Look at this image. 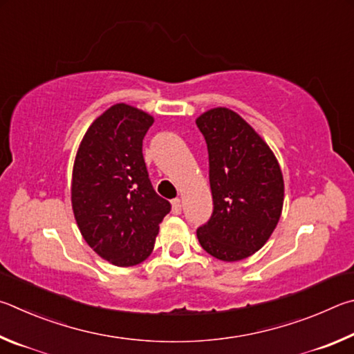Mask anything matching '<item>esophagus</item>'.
<instances>
[{
	"mask_svg": "<svg viewBox=\"0 0 354 354\" xmlns=\"http://www.w3.org/2000/svg\"><path fill=\"white\" fill-rule=\"evenodd\" d=\"M172 212H174V214H180L182 213V201L180 199H174L172 201Z\"/></svg>",
	"mask_w": 354,
	"mask_h": 354,
	"instance_id": "obj_1",
	"label": "esophagus"
}]
</instances>
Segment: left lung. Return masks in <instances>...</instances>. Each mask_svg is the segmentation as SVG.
I'll return each instance as SVG.
<instances>
[{"instance_id":"1","label":"left lung","mask_w":354,"mask_h":354,"mask_svg":"<svg viewBox=\"0 0 354 354\" xmlns=\"http://www.w3.org/2000/svg\"><path fill=\"white\" fill-rule=\"evenodd\" d=\"M196 124L207 141L213 196L212 218L197 228V239L212 257L239 261L261 249L280 221V165L261 136L233 110H208Z\"/></svg>"}]
</instances>
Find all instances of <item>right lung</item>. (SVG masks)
<instances>
[{"mask_svg": "<svg viewBox=\"0 0 354 354\" xmlns=\"http://www.w3.org/2000/svg\"><path fill=\"white\" fill-rule=\"evenodd\" d=\"M153 118L116 104L86 130L74 161L71 202L77 227L93 250L129 268L151 255L171 203L151 183L142 140Z\"/></svg>", "mask_w": 354, "mask_h": 354, "instance_id": "add662e5", "label": "right lung"}]
</instances>
